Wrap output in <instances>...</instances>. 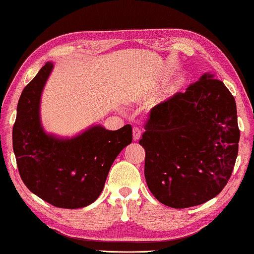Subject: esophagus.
Wrapping results in <instances>:
<instances>
[{
    "mask_svg": "<svg viewBox=\"0 0 254 254\" xmlns=\"http://www.w3.org/2000/svg\"><path fill=\"white\" fill-rule=\"evenodd\" d=\"M132 133H133V140L134 141H138V140L140 139V137H141V130L138 127H134L133 130H132Z\"/></svg>",
    "mask_w": 254,
    "mask_h": 254,
    "instance_id": "1",
    "label": "esophagus"
}]
</instances>
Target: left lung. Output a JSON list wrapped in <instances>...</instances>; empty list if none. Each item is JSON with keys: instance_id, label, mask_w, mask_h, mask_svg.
Returning <instances> with one entry per match:
<instances>
[{"instance_id": "obj_1", "label": "left lung", "mask_w": 254, "mask_h": 254, "mask_svg": "<svg viewBox=\"0 0 254 254\" xmlns=\"http://www.w3.org/2000/svg\"><path fill=\"white\" fill-rule=\"evenodd\" d=\"M139 143L155 198L175 209L199 205L228 183L240 141L236 103L220 79L204 74L185 92L150 109Z\"/></svg>"}]
</instances>
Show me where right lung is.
<instances>
[{
	"instance_id": "right-lung-1",
	"label": "right lung",
	"mask_w": 254,
	"mask_h": 254,
	"mask_svg": "<svg viewBox=\"0 0 254 254\" xmlns=\"http://www.w3.org/2000/svg\"><path fill=\"white\" fill-rule=\"evenodd\" d=\"M52 67L45 64L22 90L12 130L13 151L30 191L54 206L78 209L99 197L113 162L132 141V127L127 124L108 131L96 126L65 140L45 134L40 99Z\"/></svg>"
}]
</instances>
